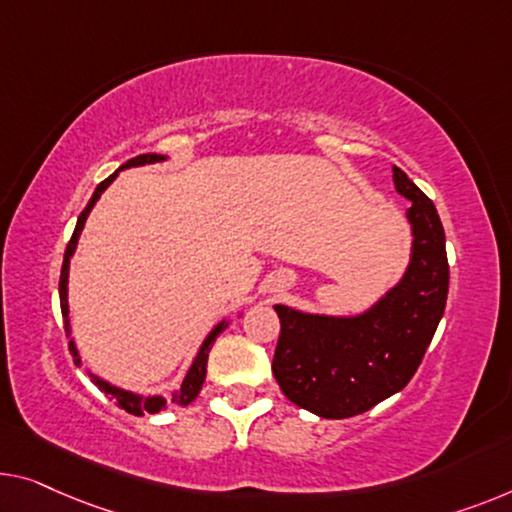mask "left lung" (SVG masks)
<instances>
[{"label":"left lung","mask_w":512,"mask_h":512,"mask_svg":"<svg viewBox=\"0 0 512 512\" xmlns=\"http://www.w3.org/2000/svg\"><path fill=\"white\" fill-rule=\"evenodd\" d=\"M393 183L411 207V259L398 285L361 315H310L273 305L280 338L273 375L287 400L322 418L363 414L414 377L444 317L446 234L430 197L393 165Z\"/></svg>","instance_id":"obj_1"}]
</instances>
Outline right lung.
Segmentation results:
<instances>
[{"label": "right lung", "mask_w": 512, "mask_h": 512, "mask_svg": "<svg viewBox=\"0 0 512 512\" xmlns=\"http://www.w3.org/2000/svg\"><path fill=\"white\" fill-rule=\"evenodd\" d=\"M160 160H165V156H160V154H142V156H137V158H131V160H128V163L121 165L117 172L110 174L108 179L98 183L96 190H94V195H91V200H89V204L85 207V211L80 213L78 225H75V232H73L71 241H68V246H66L64 264H61V278H59V303H61V315H64V329H66V335H71V319H68V266H71V257H73V253H75V248H78V239H80V234H82V227H85V223H87L89 211L94 209V204L98 202V197H101L103 190L108 188L114 179H117V174H119L121 170H126V167H137V165L160 163ZM225 329H227L225 319H223V322H220L218 326H213V331L207 335V338H204L200 352H197L193 365H190V370L186 372V377H183L181 386L177 388V391L172 393L170 402H167V400L163 398V395H149V398H144V395H137V393H133V391H124V388L112 386L110 381H105V379L96 377V375H89V377L94 379V384H96L98 388H101V391H103L105 395H110L112 400H117L119 407L126 409L128 414H133V416H144V414H147V411H149V414H156V411H163V409L167 407V404H181V407H186V404H190V402H193V400L197 398V395H200L202 384H204V377H207L209 352H211L213 342H216L218 335L223 333ZM68 349H71L75 365H80V354H78V347H75L73 340L68 342Z\"/></svg>", "instance_id": "add662e5"}]
</instances>
